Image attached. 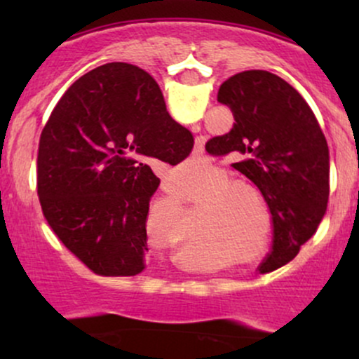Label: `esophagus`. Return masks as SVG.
Segmentation results:
<instances>
[{
    "mask_svg": "<svg viewBox=\"0 0 359 359\" xmlns=\"http://www.w3.org/2000/svg\"><path fill=\"white\" fill-rule=\"evenodd\" d=\"M192 130H199V125H194V126H192ZM203 148H204L203 142H201V140H199V142L196 143V150H197V151L201 150V154H203Z\"/></svg>",
    "mask_w": 359,
    "mask_h": 359,
    "instance_id": "1",
    "label": "esophagus"
}]
</instances>
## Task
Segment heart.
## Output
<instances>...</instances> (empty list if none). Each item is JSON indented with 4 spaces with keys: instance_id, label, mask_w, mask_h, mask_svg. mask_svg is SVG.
Wrapping results in <instances>:
<instances>
[{
    "instance_id": "1",
    "label": "heart",
    "mask_w": 359,
    "mask_h": 359,
    "mask_svg": "<svg viewBox=\"0 0 359 359\" xmlns=\"http://www.w3.org/2000/svg\"><path fill=\"white\" fill-rule=\"evenodd\" d=\"M224 172L217 170L209 182V189H217L208 197L211 205V228L214 233H224L233 245L251 248L259 238L270 231V221L263 219L266 201L257 185L232 182ZM258 203L262 208L259 210ZM266 229L263 230L262 228Z\"/></svg>"
}]
</instances>
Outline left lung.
I'll use <instances>...</instances> for the list:
<instances>
[{"label":"left lung","mask_w":359,"mask_h":359,"mask_svg":"<svg viewBox=\"0 0 359 359\" xmlns=\"http://www.w3.org/2000/svg\"><path fill=\"white\" fill-rule=\"evenodd\" d=\"M217 101L233 111L234 125L205 143L211 155H229L265 197L273 222L271 251L259 271L297 257L323 221L329 199V148L309 104L269 71L234 74Z\"/></svg>","instance_id":"8db88e82"}]
</instances>
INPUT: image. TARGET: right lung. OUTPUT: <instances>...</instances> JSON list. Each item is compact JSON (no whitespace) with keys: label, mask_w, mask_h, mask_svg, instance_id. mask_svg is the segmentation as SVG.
I'll use <instances>...</instances> for the list:
<instances>
[{"label":"right lung","mask_w":359,"mask_h":359,"mask_svg":"<svg viewBox=\"0 0 359 359\" xmlns=\"http://www.w3.org/2000/svg\"><path fill=\"white\" fill-rule=\"evenodd\" d=\"M194 137L167 113L150 74L111 62L64 93L43 126L36 185L45 219L97 275L147 269V217L160 179L151 160L177 165Z\"/></svg>","instance_id":"add662e5"}]
</instances>
